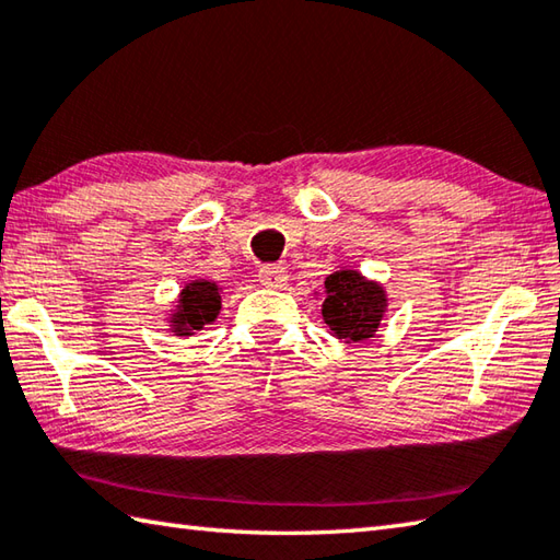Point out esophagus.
I'll use <instances>...</instances> for the list:
<instances>
[{"label":"esophagus","instance_id":"esophagus-1","mask_svg":"<svg viewBox=\"0 0 560 560\" xmlns=\"http://www.w3.org/2000/svg\"><path fill=\"white\" fill-rule=\"evenodd\" d=\"M259 281L271 289H283L287 287V269H283L281 265H261Z\"/></svg>","mask_w":560,"mask_h":560}]
</instances>
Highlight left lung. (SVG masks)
<instances>
[{
  "label": "left lung",
  "mask_w": 560,
  "mask_h": 560,
  "mask_svg": "<svg viewBox=\"0 0 560 560\" xmlns=\"http://www.w3.org/2000/svg\"><path fill=\"white\" fill-rule=\"evenodd\" d=\"M327 299L323 303V320L332 335L345 342H364L374 337L386 311V295L374 281H366L359 271H335L325 281Z\"/></svg>",
  "instance_id": "left-lung-1"
}]
</instances>
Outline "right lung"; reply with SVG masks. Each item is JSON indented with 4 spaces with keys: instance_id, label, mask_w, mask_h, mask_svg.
<instances>
[{
    "instance_id": "add662e5",
    "label": "right lung",
    "mask_w": 560,
    "mask_h": 560,
    "mask_svg": "<svg viewBox=\"0 0 560 560\" xmlns=\"http://www.w3.org/2000/svg\"><path fill=\"white\" fill-rule=\"evenodd\" d=\"M218 311H221V295H218V287L211 281H196L189 283L182 291L179 308L174 313L172 323L177 335H191L194 330H201L203 325L213 323Z\"/></svg>"
}]
</instances>
